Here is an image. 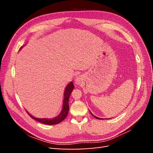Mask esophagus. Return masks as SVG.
<instances>
[{
  "label": "esophagus",
  "instance_id": "esophagus-1",
  "mask_svg": "<svg viewBox=\"0 0 153 153\" xmlns=\"http://www.w3.org/2000/svg\"><path fill=\"white\" fill-rule=\"evenodd\" d=\"M82 82V78L81 76H78L75 79V84L77 85H79L81 84V82Z\"/></svg>",
  "mask_w": 153,
  "mask_h": 153
}]
</instances>
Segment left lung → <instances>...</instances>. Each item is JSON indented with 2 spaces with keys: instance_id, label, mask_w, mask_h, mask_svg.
I'll return each mask as SVG.
<instances>
[{
  "instance_id": "1",
  "label": "left lung",
  "mask_w": 153,
  "mask_h": 153,
  "mask_svg": "<svg viewBox=\"0 0 153 153\" xmlns=\"http://www.w3.org/2000/svg\"><path fill=\"white\" fill-rule=\"evenodd\" d=\"M91 114H92V116H94V117H95L96 119H101V118H100V117H96V116H95V115H94L93 114H92L91 112Z\"/></svg>"
}]
</instances>
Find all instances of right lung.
Wrapping results in <instances>:
<instances>
[{"label":"right lung","mask_w":153,"mask_h":153,"mask_svg":"<svg viewBox=\"0 0 153 153\" xmlns=\"http://www.w3.org/2000/svg\"><path fill=\"white\" fill-rule=\"evenodd\" d=\"M22 47L20 49L22 48ZM74 89V85L72 82H69V84L67 85V86L65 88V90H64V100H63V105H62V108L61 113H60L57 116L55 117L52 119H48V118H37L34 116H32L31 114H30L27 111V112L30 116L33 119H35L36 121L40 122L41 123H43L45 124L48 125H53L56 124L58 123H60L62 122L63 120L67 117V115L69 112V98L70 96V94L71 93L72 91Z\"/></svg>","instance_id":"right-lung-1"}]
</instances>
